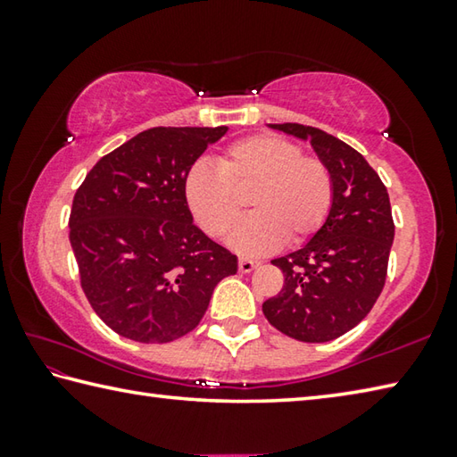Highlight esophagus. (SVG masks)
<instances>
[{
	"label": "esophagus",
	"instance_id": "1",
	"mask_svg": "<svg viewBox=\"0 0 457 457\" xmlns=\"http://www.w3.org/2000/svg\"><path fill=\"white\" fill-rule=\"evenodd\" d=\"M256 266H258V262L256 260H250V258H239V264H237L239 272H244V274L252 272V270L256 268Z\"/></svg>",
	"mask_w": 457,
	"mask_h": 457
}]
</instances>
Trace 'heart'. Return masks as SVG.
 I'll return each mask as SVG.
<instances>
[{
	"instance_id": "obj_1",
	"label": "heart",
	"mask_w": 457,
	"mask_h": 457,
	"mask_svg": "<svg viewBox=\"0 0 457 457\" xmlns=\"http://www.w3.org/2000/svg\"><path fill=\"white\" fill-rule=\"evenodd\" d=\"M185 199L205 234L223 237L250 197L253 213L231 234L244 253L298 245L327 221L335 185L328 167L276 135H252L229 145L218 167L195 163L185 175Z\"/></svg>"
}]
</instances>
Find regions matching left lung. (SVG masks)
<instances>
[{"instance_id": "left-lung-1", "label": "left lung", "mask_w": 457, "mask_h": 457, "mask_svg": "<svg viewBox=\"0 0 457 457\" xmlns=\"http://www.w3.org/2000/svg\"><path fill=\"white\" fill-rule=\"evenodd\" d=\"M308 138L335 185L327 221L311 242L272 260L284 286L262 304L274 328L303 343H327L357 327L386 278L395 223L381 177L359 151L320 129L270 125Z\"/></svg>"}]
</instances>
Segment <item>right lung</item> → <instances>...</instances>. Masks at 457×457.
<instances>
[{"instance_id":"add662e5","label":"right lung","mask_w":457,"mask_h":457,"mask_svg":"<svg viewBox=\"0 0 457 457\" xmlns=\"http://www.w3.org/2000/svg\"><path fill=\"white\" fill-rule=\"evenodd\" d=\"M228 127H154L104 154L76 191L71 244L100 320L137 343H171L197 327L237 258L207 237L185 175Z\"/></svg>"}]
</instances>
